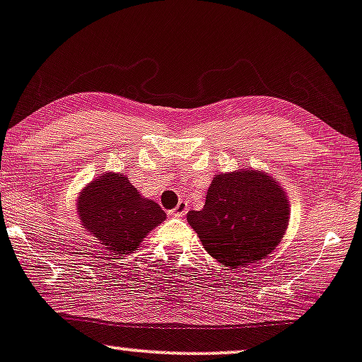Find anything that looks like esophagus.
<instances>
[{
  "mask_svg": "<svg viewBox=\"0 0 362 362\" xmlns=\"http://www.w3.org/2000/svg\"><path fill=\"white\" fill-rule=\"evenodd\" d=\"M187 210H189V206H187L185 202H180V204H178L175 209L170 211V214L175 215V216H184L187 214Z\"/></svg>",
  "mask_w": 362,
  "mask_h": 362,
  "instance_id": "esophagus-1",
  "label": "esophagus"
}]
</instances>
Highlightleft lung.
<instances>
[{
    "instance_id": "1",
    "label": "left lung",
    "mask_w": 362,
    "mask_h": 362,
    "mask_svg": "<svg viewBox=\"0 0 362 362\" xmlns=\"http://www.w3.org/2000/svg\"><path fill=\"white\" fill-rule=\"evenodd\" d=\"M290 206L268 173L238 170L216 175L204 209L189 211V223L204 248L230 268L272 253L285 235Z\"/></svg>"
}]
</instances>
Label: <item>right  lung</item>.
I'll return each instance as SVG.
<instances>
[{
    "label": "right lung",
    "mask_w": 362,
    "mask_h": 362,
    "mask_svg": "<svg viewBox=\"0 0 362 362\" xmlns=\"http://www.w3.org/2000/svg\"><path fill=\"white\" fill-rule=\"evenodd\" d=\"M84 228L110 253L129 255L152 228L165 220L158 204L144 199L122 173L94 178L77 199Z\"/></svg>",
    "instance_id": "obj_1"
}]
</instances>
